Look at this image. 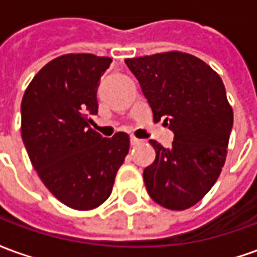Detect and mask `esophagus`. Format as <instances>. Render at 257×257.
<instances>
[{"mask_svg":"<svg viewBox=\"0 0 257 257\" xmlns=\"http://www.w3.org/2000/svg\"><path fill=\"white\" fill-rule=\"evenodd\" d=\"M142 143V140L138 139V138H135V136H131V145L132 146H138Z\"/></svg>","mask_w":257,"mask_h":257,"instance_id":"34e87169","label":"esophagus"}]
</instances>
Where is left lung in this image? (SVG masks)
Masks as SVG:
<instances>
[{
	"label": "left lung",
	"mask_w": 257,
	"mask_h": 257,
	"mask_svg": "<svg viewBox=\"0 0 257 257\" xmlns=\"http://www.w3.org/2000/svg\"><path fill=\"white\" fill-rule=\"evenodd\" d=\"M154 121L173 132L169 149L151 140L156 160L143 172L146 189L164 208L187 209L216 183L226 162L232 108L217 74L193 55L157 53L125 59Z\"/></svg>",
	"instance_id": "left-lung-1"
}]
</instances>
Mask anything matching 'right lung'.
Segmentation results:
<instances>
[{
  "mask_svg": "<svg viewBox=\"0 0 257 257\" xmlns=\"http://www.w3.org/2000/svg\"><path fill=\"white\" fill-rule=\"evenodd\" d=\"M110 58L70 53L33 78L22 100V139L42 183L77 210L97 208L111 194L129 151V136L103 138L89 126L97 86Z\"/></svg>",
  "mask_w": 257,
  "mask_h": 257,
  "instance_id": "right-lung-1",
  "label": "right lung"
}]
</instances>
